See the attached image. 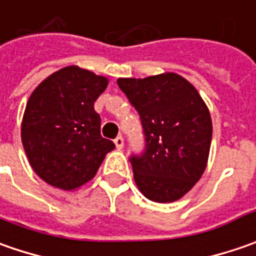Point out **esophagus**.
<instances>
[{
    "mask_svg": "<svg viewBox=\"0 0 256 256\" xmlns=\"http://www.w3.org/2000/svg\"><path fill=\"white\" fill-rule=\"evenodd\" d=\"M114 142H115V146H116L118 150H122L124 148V138L121 135H118V136L114 140Z\"/></svg>",
    "mask_w": 256,
    "mask_h": 256,
    "instance_id": "34e87169",
    "label": "esophagus"
}]
</instances>
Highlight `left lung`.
Masks as SVG:
<instances>
[{
	"label": "left lung",
	"instance_id": "left-lung-1",
	"mask_svg": "<svg viewBox=\"0 0 256 256\" xmlns=\"http://www.w3.org/2000/svg\"><path fill=\"white\" fill-rule=\"evenodd\" d=\"M116 82L142 125L144 151L130 156L135 184L154 202L180 200L200 181L208 162L212 121L206 105L178 74Z\"/></svg>",
	"mask_w": 256,
	"mask_h": 256
}]
</instances>
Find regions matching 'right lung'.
Instances as JSON below:
<instances>
[{"label":"right lung","instance_id":"right-lung-1","mask_svg":"<svg viewBox=\"0 0 256 256\" xmlns=\"http://www.w3.org/2000/svg\"><path fill=\"white\" fill-rule=\"evenodd\" d=\"M108 80L78 66L50 75L25 106L21 140L28 161L46 184L65 191L92 180L115 144L101 135L94 102Z\"/></svg>","mask_w":256,"mask_h":256}]
</instances>
